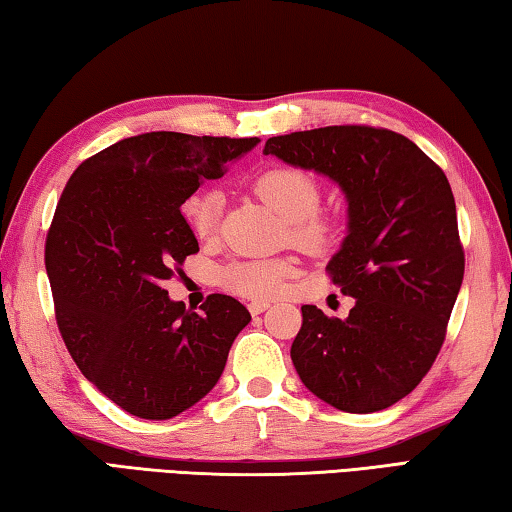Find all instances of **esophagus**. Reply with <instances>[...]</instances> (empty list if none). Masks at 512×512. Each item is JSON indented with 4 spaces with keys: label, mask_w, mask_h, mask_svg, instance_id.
<instances>
[{
    "label": "esophagus",
    "mask_w": 512,
    "mask_h": 512,
    "mask_svg": "<svg viewBox=\"0 0 512 512\" xmlns=\"http://www.w3.org/2000/svg\"><path fill=\"white\" fill-rule=\"evenodd\" d=\"M268 307H271V302H266V300H253V302H250V305H248V311H250V314H253V316H257V314H264V311H266Z\"/></svg>",
    "instance_id": "1"
}]
</instances>
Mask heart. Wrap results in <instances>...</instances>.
<instances>
[{
  "mask_svg": "<svg viewBox=\"0 0 512 512\" xmlns=\"http://www.w3.org/2000/svg\"><path fill=\"white\" fill-rule=\"evenodd\" d=\"M253 192L271 207L280 219L287 221L289 237L296 244L320 250L327 248L339 235V221L320 214V185L311 173L296 167H273L255 176ZM223 196L216 189H201L187 196L180 212L198 239H210L219 223ZM296 271L291 259H237L221 271L225 291L237 296L268 300L282 293L284 284Z\"/></svg>",
  "mask_w": 512,
  "mask_h": 512,
  "instance_id": "1",
  "label": "heart"
}]
</instances>
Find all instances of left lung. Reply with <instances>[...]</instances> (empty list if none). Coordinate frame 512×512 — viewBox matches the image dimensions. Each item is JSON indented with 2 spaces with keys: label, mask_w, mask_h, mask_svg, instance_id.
<instances>
[{
  "label": "left lung",
  "mask_w": 512,
  "mask_h": 512,
  "mask_svg": "<svg viewBox=\"0 0 512 512\" xmlns=\"http://www.w3.org/2000/svg\"><path fill=\"white\" fill-rule=\"evenodd\" d=\"M264 155L320 173L348 201V235L327 271L354 307L341 320L302 305L293 366L334 409H388L433 366L461 291L465 257L447 176L409 137L370 126L268 137Z\"/></svg>",
  "instance_id": "1"
}]
</instances>
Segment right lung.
Wrapping results in <instances>:
<instances>
[{
	"mask_svg": "<svg viewBox=\"0 0 512 512\" xmlns=\"http://www.w3.org/2000/svg\"><path fill=\"white\" fill-rule=\"evenodd\" d=\"M257 144L126 137L85 160L60 194L45 246L58 329L83 375L137 418L169 420L201 402L250 323L223 293L187 311L164 282L198 253L180 205Z\"/></svg>",
	"mask_w": 512,
	"mask_h": 512,
	"instance_id": "obj_1",
	"label": "right lung"
}]
</instances>
